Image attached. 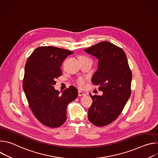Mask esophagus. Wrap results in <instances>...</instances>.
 I'll use <instances>...</instances> for the list:
<instances>
[{"mask_svg":"<svg viewBox=\"0 0 158 158\" xmlns=\"http://www.w3.org/2000/svg\"><path fill=\"white\" fill-rule=\"evenodd\" d=\"M85 93L82 92V91H78V96H85Z\"/></svg>","mask_w":158,"mask_h":158,"instance_id":"obj_1","label":"esophagus"}]
</instances>
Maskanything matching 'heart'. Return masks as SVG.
Wrapping results in <instances>:
<instances>
[{
    "label": "heart",
    "mask_w": 158,
    "mask_h": 158,
    "mask_svg": "<svg viewBox=\"0 0 158 158\" xmlns=\"http://www.w3.org/2000/svg\"><path fill=\"white\" fill-rule=\"evenodd\" d=\"M87 59V60H91V58H89L88 57H85V56H81L80 57V59ZM87 81V78L85 77H83V76H79L77 78H76L75 82L76 84H77V85L80 87V88H83L85 86V82Z\"/></svg>",
    "instance_id": "b5f03b06"
}]
</instances>
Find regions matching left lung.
I'll return each instance as SVG.
<instances>
[{"label":"left lung","mask_w":158,"mask_h":158,"mask_svg":"<svg viewBox=\"0 0 158 158\" xmlns=\"http://www.w3.org/2000/svg\"><path fill=\"white\" fill-rule=\"evenodd\" d=\"M99 59L98 71L92 82L99 85L102 96H93L88 119L96 126H105L121 114L131 94L132 73L124 51L116 45L102 41L84 49Z\"/></svg>","instance_id":"1"}]
</instances>
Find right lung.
<instances>
[{
	"instance_id": "add662e5",
	"label": "right lung",
	"mask_w": 158,
	"mask_h": 158,
	"mask_svg": "<svg viewBox=\"0 0 158 158\" xmlns=\"http://www.w3.org/2000/svg\"><path fill=\"white\" fill-rule=\"evenodd\" d=\"M73 53L54 46H40L27 60L23 89L33 114L46 126H62L66 121L67 105L77 97V90L73 85L61 94L54 87L55 79L62 75L60 67L63 61Z\"/></svg>"
}]
</instances>
